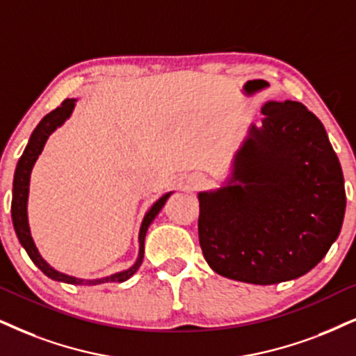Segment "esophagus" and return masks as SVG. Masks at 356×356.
<instances>
[{
  "instance_id": "obj_1",
  "label": "esophagus",
  "mask_w": 356,
  "mask_h": 356,
  "mask_svg": "<svg viewBox=\"0 0 356 356\" xmlns=\"http://www.w3.org/2000/svg\"><path fill=\"white\" fill-rule=\"evenodd\" d=\"M205 184H207V179L205 175L202 174H192L191 177H188V186H191V188H193V191H195V188L204 187Z\"/></svg>"
}]
</instances>
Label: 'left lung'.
Segmentation results:
<instances>
[{
    "mask_svg": "<svg viewBox=\"0 0 356 356\" xmlns=\"http://www.w3.org/2000/svg\"><path fill=\"white\" fill-rule=\"evenodd\" d=\"M217 191L200 192L199 241L220 276L250 284L298 279L340 235L343 174L327 131L299 102H268Z\"/></svg>",
    "mask_w": 356,
    "mask_h": 356,
    "instance_id": "left-lung-1",
    "label": "left lung"
}]
</instances>
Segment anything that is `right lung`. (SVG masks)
Returning <instances> with one entry per match:
<instances>
[{"mask_svg":"<svg viewBox=\"0 0 356 356\" xmlns=\"http://www.w3.org/2000/svg\"><path fill=\"white\" fill-rule=\"evenodd\" d=\"M75 102H77L75 98H67V100L62 102L60 106H57L56 110H52L51 113L46 115L42 120H40V123L35 126L33 134H31L28 146H26V149L19 157V161H17L15 181H13V202H11L13 225H15L17 240H19L22 248L26 250V253L29 254V258L33 259V263L40 269V271L46 274L47 277L54 279V281H60V282H67V284H77V286H95V284H103V282H123L126 279L131 277L133 274L138 271L139 266H141L143 258H145V238H146L147 228H149L152 220L157 217V213H159L161 209H163L165 200L169 199L172 192L164 193V195L146 211L145 218H143L141 228H139V253H138L136 263H134L129 269H126V271L115 273L111 274V276H106L102 279H80V277H74V276H69V274L57 271V269H54L51 264L40 256L39 250L35 248L34 245L33 236H31V228L28 222V197H29L31 172H33L35 161H38L39 154L42 152L44 146H46V141L49 139V136L56 131L58 126H62L67 120L70 118L72 111H74L75 108Z\"/></svg>","mask_w":356,"mask_h":356,"instance_id":"obj_1","label":"right lung"}]
</instances>
